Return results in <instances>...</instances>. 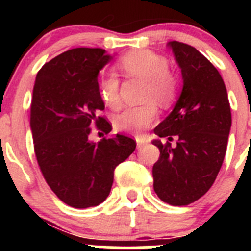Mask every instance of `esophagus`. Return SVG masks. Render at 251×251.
<instances>
[{
    "mask_svg": "<svg viewBox=\"0 0 251 251\" xmlns=\"http://www.w3.org/2000/svg\"><path fill=\"white\" fill-rule=\"evenodd\" d=\"M136 142H137V148H141L142 146H143L146 143L145 138H141V137H137Z\"/></svg>",
    "mask_w": 251,
    "mask_h": 251,
    "instance_id": "34e87169",
    "label": "esophagus"
}]
</instances>
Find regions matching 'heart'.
<instances>
[{"instance_id":"1","label":"heart","mask_w":251,"mask_h":251,"mask_svg":"<svg viewBox=\"0 0 251 251\" xmlns=\"http://www.w3.org/2000/svg\"><path fill=\"white\" fill-rule=\"evenodd\" d=\"M117 70L124 79H143L142 100L145 103L129 106L114 117V128L119 132L138 136L147 129L157 117V106H170L179 90L178 77L168 69V61L150 50L130 51L119 57ZM101 100L112 109L121 105V81L114 73H105L99 79Z\"/></svg>"}]
</instances>
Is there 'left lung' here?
I'll use <instances>...</instances> for the list:
<instances>
[{"mask_svg":"<svg viewBox=\"0 0 251 251\" xmlns=\"http://www.w3.org/2000/svg\"><path fill=\"white\" fill-rule=\"evenodd\" d=\"M183 79L174 110L154 128L159 158L152 170L153 188L163 202L186 206L210 190L225 158L231 109L223 77L200 51L170 41ZM177 137L176 148L170 146Z\"/></svg>","mask_w":251,"mask_h":251,"instance_id":"1","label":"left lung"}]
</instances>
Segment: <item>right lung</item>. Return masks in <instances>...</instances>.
Returning a JSON list of instances; mask_svg holds the SVG:
<instances>
[{
  "mask_svg": "<svg viewBox=\"0 0 251 251\" xmlns=\"http://www.w3.org/2000/svg\"><path fill=\"white\" fill-rule=\"evenodd\" d=\"M110 59L103 49H72L44 64L34 85L30 126L40 171L52 192L75 208L103 202L115 167L136 150V141L122 134L89 139L94 124L105 134L112 130L98 115L104 110L98 74Z\"/></svg>",
  "mask_w": 251,
  "mask_h": 251,
  "instance_id": "1",
  "label": "right lung"
}]
</instances>
